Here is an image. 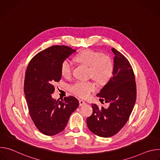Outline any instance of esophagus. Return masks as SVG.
Returning a JSON list of instances; mask_svg holds the SVG:
<instances>
[{
	"label": "esophagus",
	"mask_w": 160,
	"mask_h": 160,
	"mask_svg": "<svg viewBox=\"0 0 160 160\" xmlns=\"http://www.w3.org/2000/svg\"><path fill=\"white\" fill-rule=\"evenodd\" d=\"M85 102L83 101V100H79V104H80V106H83V105H84V104H85Z\"/></svg>",
	"instance_id": "34e87169"
}]
</instances>
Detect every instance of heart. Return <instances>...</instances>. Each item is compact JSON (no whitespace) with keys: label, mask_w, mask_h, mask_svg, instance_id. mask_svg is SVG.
I'll list each match as a JSON object with an SVG mask.
<instances>
[{"label":"heart","mask_w":160,"mask_h":160,"mask_svg":"<svg viewBox=\"0 0 160 160\" xmlns=\"http://www.w3.org/2000/svg\"><path fill=\"white\" fill-rule=\"evenodd\" d=\"M77 61L89 66V75L99 83L104 85L112 77L114 72V62L112 58L101 52L86 49L78 53ZM73 64L69 59H64L61 65V75L68 78L72 74ZM72 92L81 98H86L97 90L96 83L92 81H77L70 87Z\"/></svg>","instance_id":"1"}]
</instances>
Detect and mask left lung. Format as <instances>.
<instances>
[{"label":"left lung","mask_w":160,"mask_h":160,"mask_svg":"<svg viewBox=\"0 0 160 160\" xmlns=\"http://www.w3.org/2000/svg\"><path fill=\"white\" fill-rule=\"evenodd\" d=\"M114 58L113 75L97 97L109 104L106 109L92 104L93 112L87 118L88 129L93 133L109 138L117 134L126 124L137 98L134 73L128 60L119 51L112 48Z\"/></svg>","instance_id":"8db88e82"}]
</instances>
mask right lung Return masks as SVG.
<instances>
[{
	"instance_id": "add662e5",
	"label": "right lung",
	"mask_w": 160,
	"mask_h": 160,
	"mask_svg": "<svg viewBox=\"0 0 160 160\" xmlns=\"http://www.w3.org/2000/svg\"><path fill=\"white\" fill-rule=\"evenodd\" d=\"M75 52L66 45H53L37 53L27 66L24 82L25 98L32 121L44 135L52 136L62 132L79 106L75 97L56 101L52 96L54 84L61 78L62 62Z\"/></svg>"
}]
</instances>
